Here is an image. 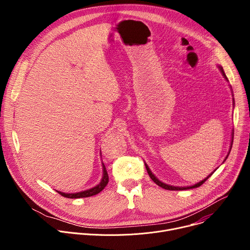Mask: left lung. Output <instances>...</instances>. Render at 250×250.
Wrapping results in <instances>:
<instances>
[{
  "label": "left lung",
  "mask_w": 250,
  "mask_h": 250,
  "mask_svg": "<svg viewBox=\"0 0 250 250\" xmlns=\"http://www.w3.org/2000/svg\"><path fill=\"white\" fill-rule=\"evenodd\" d=\"M219 67V69H220V71H221V73L223 74V76H224V78L227 80V82H229V80H228V78H227V76H226V74H225V72H224V69H223V67L222 66H218ZM230 87V86H229ZM230 90H231V93H232V89H231V87H230ZM233 94V93H232ZM233 100V99H232ZM233 104H234V100H233ZM232 141H233V130H232V132H231V142H230V148H229V153H228V155H227V157L225 158V160H224V162L227 160V158H228V156H229V152H230V149H231V146H232ZM145 164H146V170H147V173H148V175H149V177L151 178L152 179V181L155 183V184H157L159 187H161V188H163V189H165V190H171V191H178V190H188V189H193V188H198V187H200L203 183H205V181H207V179L208 178H209L211 175H212V173L215 172L216 170H213V172H211L209 175H208L207 176V178H205V179H203L202 181H200L199 183H197V184H194V185H192V186H186V187H177V186H172V185H168V184H165V183H163V182H161L160 180H158V178H156V176L154 175V174H152V172H151V170L149 169V167H148V165L145 162Z\"/></svg>",
  "instance_id": "1"
}]
</instances>
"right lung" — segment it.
I'll return each instance as SVG.
<instances>
[{"mask_svg":"<svg viewBox=\"0 0 250 250\" xmlns=\"http://www.w3.org/2000/svg\"><path fill=\"white\" fill-rule=\"evenodd\" d=\"M102 154V153H101ZM109 183V175L108 172H106V169L103 163V177L101 182L96 185L93 188H90L88 190L82 191V192H78V193H63V192H59L57 191L61 196L65 197V198H70V199H78V198H87V197H92L94 195L99 194L101 191L104 190V188L106 186V184Z\"/></svg>","mask_w":250,"mask_h":250,"instance_id":"add662e5","label":"right lung"}]
</instances>
